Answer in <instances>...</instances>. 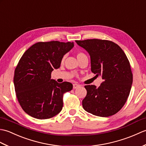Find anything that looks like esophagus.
<instances>
[{
  "label": "esophagus",
  "instance_id": "esophagus-1",
  "mask_svg": "<svg viewBox=\"0 0 146 146\" xmlns=\"http://www.w3.org/2000/svg\"><path fill=\"white\" fill-rule=\"evenodd\" d=\"M80 86V85L78 84H76V83H74L73 84V88L74 89H76L77 88H78Z\"/></svg>",
  "mask_w": 146,
  "mask_h": 146
}]
</instances>
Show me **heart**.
Returning a JSON list of instances; mask_svg holds the SVG:
<instances>
[{"label": "heart", "mask_w": 146, "mask_h": 146, "mask_svg": "<svg viewBox=\"0 0 146 146\" xmlns=\"http://www.w3.org/2000/svg\"><path fill=\"white\" fill-rule=\"evenodd\" d=\"M85 54L83 53V52H78V53H77V58L78 59H79L80 58H81V57H82L83 56H84ZM64 59H65V56H63V59H62V61H64Z\"/></svg>", "instance_id": "1"}]
</instances>
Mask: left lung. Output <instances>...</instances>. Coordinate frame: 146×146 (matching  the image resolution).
Listing matches in <instances>:
<instances>
[{"label":"left lung","mask_w":146,"mask_h":146,"mask_svg":"<svg viewBox=\"0 0 146 146\" xmlns=\"http://www.w3.org/2000/svg\"><path fill=\"white\" fill-rule=\"evenodd\" d=\"M75 41L90 56L91 71L104 80L98 88L85 86L87 94L82 101L83 108L94 115H113L125 104L132 84L131 68L125 52L119 45L108 40Z\"/></svg>","instance_id":"obj_1"}]
</instances>
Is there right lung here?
<instances>
[{
	"label": "right lung",
	"instance_id": "right-lung-1",
	"mask_svg": "<svg viewBox=\"0 0 146 146\" xmlns=\"http://www.w3.org/2000/svg\"><path fill=\"white\" fill-rule=\"evenodd\" d=\"M73 42H39L24 52L15 68V91L19 103L29 115L47 119L60 112L63 97L73 85L51 79V72L60 67L63 56L73 48Z\"/></svg>",
	"mask_w": 146,
	"mask_h": 146
}]
</instances>
